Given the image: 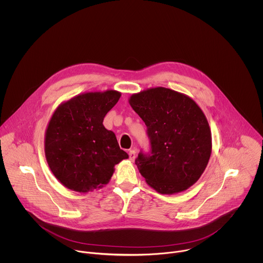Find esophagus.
<instances>
[{
    "label": "esophagus",
    "mask_w": 263,
    "mask_h": 263,
    "mask_svg": "<svg viewBox=\"0 0 263 263\" xmlns=\"http://www.w3.org/2000/svg\"><path fill=\"white\" fill-rule=\"evenodd\" d=\"M128 156H129V159L132 161H134L136 159V157H137V152L135 150H130L129 153H128Z\"/></svg>",
    "instance_id": "34e87169"
}]
</instances>
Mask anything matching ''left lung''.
Segmentation results:
<instances>
[{
    "instance_id": "8db88e82",
    "label": "left lung",
    "mask_w": 263,
    "mask_h": 263,
    "mask_svg": "<svg viewBox=\"0 0 263 263\" xmlns=\"http://www.w3.org/2000/svg\"><path fill=\"white\" fill-rule=\"evenodd\" d=\"M129 104L147 125L150 152L141 151L136 159L147 183L163 194L194 184L212 153L211 129L198 105L163 87L132 95Z\"/></svg>"
}]
</instances>
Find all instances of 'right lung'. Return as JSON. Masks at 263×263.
<instances>
[{
	"label": "right lung",
	"mask_w": 263,
	"mask_h": 263,
	"mask_svg": "<svg viewBox=\"0 0 263 263\" xmlns=\"http://www.w3.org/2000/svg\"><path fill=\"white\" fill-rule=\"evenodd\" d=\"M120 98L114 90L90 92L60 105L45 134L44 151L55 178L78 192L102 187L112 176L114 166L128 155L103 119Z\"/></svg>",
	"instance_id": "1"
}]
</instances>
